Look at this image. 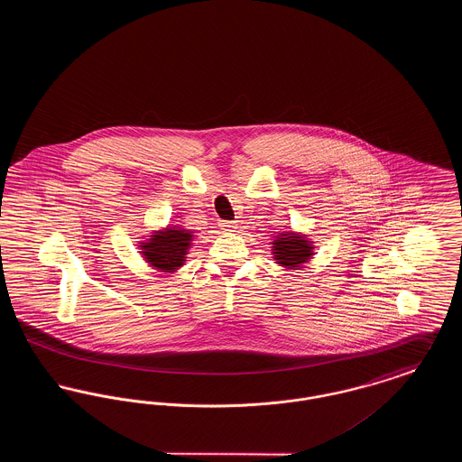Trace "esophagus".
<instances>
[{"label": "esophagus", "mask_w": 462, "mask_h": 462, "mask_svg": "<svg viewBox=\"0 0 462 462\" xmlns=\"http://www.w3.org/2000/svg\"><path fill=\"white\" fill-rule=\"evenodd\" d=\"M221 228H223L225 232H236L237 223H236V221H221Z\"/></svg>", "instance_id": "esophagus-1"}]
</instances>
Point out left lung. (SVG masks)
Here are the masks:
<instances>
[{
    "instance_id": "left-lung-1",
    "label": "left lung",
    "mask_w": 462,
    "mask_h": 462,
    "mask_svg": "<svg viewBox=\"0 0 462 462\" xmlns=\"http://www.w3.org/2000/svg\"><path fill=\"white\" fill-rule=\"evenodd\" d=\"M272 254L273 262L286 268V270H298L303 268L315 254V245L301 232H277L272 239Z\"/></svg>"
}]
</instances>
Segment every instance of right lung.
I'll use <instances>...</instances> for the list:
<instances>
[{
    "mask_svg": "<svg viewBox=\"0 0 462 462\" xmlns=\"http://www.w3.org/2000/svg\"><path fill=\"white\" fill-rule=\"evenodd\" d=\"M194 241V232L168 225L161 230H152L147 239L138 242L142 258L157 272L175 273L178 268L185 264V258Z\"/></svg>",
    "mask_w": 462,
    "mask_h": 462,
    "instance_id": "add662e5",
    "label": "right lung"
}]
</instances>
